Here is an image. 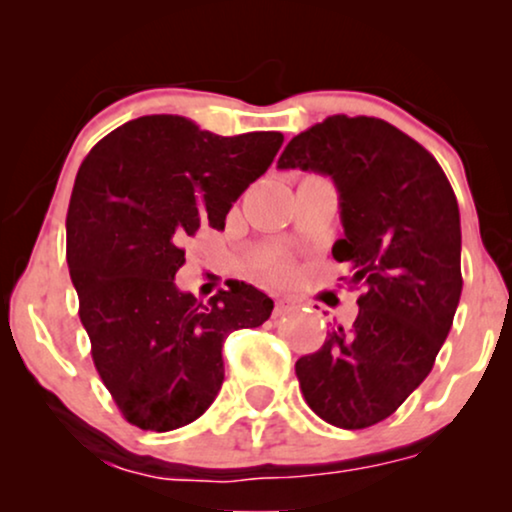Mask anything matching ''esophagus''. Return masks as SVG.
<instances>
[{
  "mask_svg": "<svg viewBox=\"0 0 512 512\" xmlns=\"http://www.w3.org/2000/svg\"><path fill=\"white\" fill-rule=\"evenodd\" d=\"M291 310V303L286 301V298H276V303H274V317H279V315H286Z\"/></svg>",
  "mask_w": 512,
  "mask_h": 512,
  "instance_id": "1",
  "label": "esophagus"
}]
</instances>
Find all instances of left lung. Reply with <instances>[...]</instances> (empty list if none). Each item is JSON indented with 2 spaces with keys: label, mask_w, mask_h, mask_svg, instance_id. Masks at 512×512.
<instances>
[{
  "label": "left lung",
  "mask_w": 512,
  "mask_h": 512,
  "mask_svg": "<svg viewBox=\"0 0 512 512\" xmlns=\"http://www.w3.org/2000/svg\"><path fill=\"white\" fill-rule=\"evenodd\" d=\"M276 166L330 175L344 226L332 255L363 289L354 325L296 361L301 392L327 424L368 428L424 383L452 327L462 293L455 192L424 146L366 115L317 122Z\"/></svg>",
  "instance_id": "8db88e82"
}]
</instances>
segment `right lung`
<instances>
[{
  "mask_svg": "<svg viewBox=\"0 0 512 512\" xmlns=\"http://www.w3.org/2000/svg\"><path fill=\"white\" fill-rule=\"evenodd\" d=\"M284 144L281 132L238 137L180 115H144L88 151L67 211V264L91 356L117 409L142 431L199 419L223 383L233 330L260 327L274 301L250 284L207 303L175 286L182 243L226 214Z\"/></svg>",
  "mask_w": 512,
  "mask_h": 512,
  "instance_id": "obj_1",
  "label": "right lung"
}]
</instances>
